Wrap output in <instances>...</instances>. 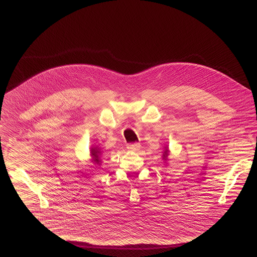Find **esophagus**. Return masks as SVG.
<instances>
[{
    "instance_id": "obj_1",
    "label": "esophagus",
    "mask_w": 257,
    "mask_h": 257,
    "mask_svg": "<svg viewBox=\"0 0 257 257\" xmlns=\"http://www.w3.org/2000/svg\"><path fill=\"white\" fill-rule=\"evenodd\" d=\"M127 149H128L129 151H134V152H136V151H138V150L140 149V144L137 143V142H135V143H129V144H127Z\"/></svg>"
}]
</instances>
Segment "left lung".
Here are the masks:
<instances>
[{"label": "left lung", "instance_id": "8db88e82", "mask_svg": "<svg viewBox=\"0 0 257 257\" xmlns=\"http://www.w3.org/2000/svg\"><path fill=\"white\" fill-rule=\"evenodd\" d=\"M168 157V150H166L165 152H164V155H163V158H164V160H166V158Z\"/></svg>", "mask_w": 257, "mask_h": 257}]
</instances>
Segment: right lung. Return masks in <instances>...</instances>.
<instances>
[{"label":"right lung","instance_id":"1","mask_svg":"<svg viewBox=\"0 0 257 257\" xmlns=\"http://www.w3.org/2000/svg\"><path fill=\"white\" fill-rule=\"evenodd\" d=\"M99 151L98 150H96V148L95 149H91V155H92V157H93V159H94V162L96 163V164H99V159H98V156H99Z\"/></svg>","mask_w":257,"mask_h":257}]
</instances>
